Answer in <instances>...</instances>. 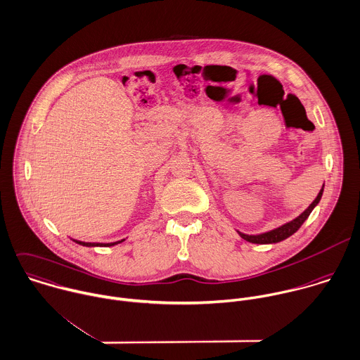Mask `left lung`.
Returning a JSON list of instances; mask_svg holds the SVG:
<instances>
[{
  "label": "left lung",
  "mask_w": 360,
  "mask_h": 360,
  "mask_svg": "<svg viewBox=\"0 0 360 360\" xmlns=\"http://www.w3.org/2000/svg\"><path fill=\"white\" fill-rule=\"evenodd\" d=\"M323 191H324V186L321 187L319 195L316 197V200L309 205V208L300 214L297 218H295L293 221L276 228V229H272L269 232H265V233H259V235H244L238 231V233L240 235L241 239L245 240V241H250V243H255V244H272V243H279L282 240L288 239L289 236H292L293 233H296L299 231V228L303 225V222L309 218V215L311 214V211L314 210V207L320 202L321 197H323Z\"/></svg>",
  "instance_id": "left-lung-1"
}]
</instances>
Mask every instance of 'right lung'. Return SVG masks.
<instances>
[{
	"instance_id": "obj_1",
	"label": "right lung",
	"mask_w": 360,
	"mask_h": 360,
	"mask_svg": "<svg viewBox=\"0 0 360 360\" xmlns=\"http://www.w3.org/2000/svg\"><path fill=\"white\" fill-rule=\"evenodd\" d=\"M75 243H78V244H81V245H85V247H110V245H115V244H119L121 243L122 240L120 241H115V243H86V241H79V240H74Z\"/></svg>"
}]
</instances>
